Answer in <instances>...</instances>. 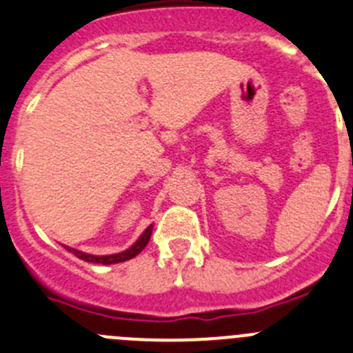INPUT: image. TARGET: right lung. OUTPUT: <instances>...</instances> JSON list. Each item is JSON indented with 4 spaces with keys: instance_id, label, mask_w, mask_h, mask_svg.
<instances>
[{
    "instance_id": "1",
    "label": "right lung",
    "mask_w": 353,
    "mask_h": 353,
    "mask_svg": "<svg viewBox=\"0 0 353 353\" xmlns=\"http://www.w3.org/2000/svg\"><path fill=\"white\" fill-rule=\"evenodd\" d=\"M152 232H153V224H150L148 228L143 231V234L139 236V238L136 239V241L132 243L128 250H124V252H121V253H112V255H91V253H85V252H81V250L70 248V246H67V245H63V246L68 250V252L74 253L75 256H79L81 260H85V262L110 265V263H119V262H125V260H131L132 256H136L138 253H141L143 248L148 245Z\"/></svg>"
}]
</instances>
